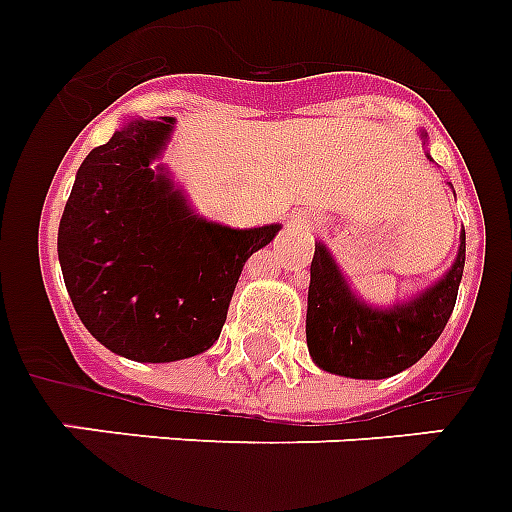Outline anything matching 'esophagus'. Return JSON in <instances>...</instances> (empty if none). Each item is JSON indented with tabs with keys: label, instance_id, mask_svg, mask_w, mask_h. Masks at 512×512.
Masks as SVG:
<instances>
[{
	"label": "esophagus",
	"instance_id": "obj_1",
	"mask_svg": "<svg viewBox=\"0 0 512 512\" xmlns=\"http://www.w3.org/2000/svg\"><path fill=\"white\" fill-rule=\"evenodd\" d=\"M293 227H301V230H304V227H312V219H309V216H304V214L293 216Z\"/></svg>",
	"mask_w": 512,
	"mask_h": 512
}]
</instances>
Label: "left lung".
<instances>
[{
  "mask_svg": "<svg viewBox=\"0 0 512 512\" xmlns=\"http://www.w3.org/2000/svg\"><path fill=\"white\" fill-rule=\"evenodd\" d=\"M423 142L428 134L420 132ZM465 269V232L452 267L407 301L372 306L357 296L325 243H314L306 298V346L320 370L357 380H383L407 370L439 341L455 309Z\"/></svg>",
  "mask_w": 512,
  "mask_h": 512,
  "instance_id": "left-lung-1",
  "label": "left lung"
}]
</instances>
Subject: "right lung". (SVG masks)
I'll list each match as a JSON object with an SVG mask.
<instances>
[{"instance_id":"1","label":"right lung","mask_w":512,"mask_h":512,"mask_svg":"<svg viewBox=\"0 0 512 512\" xmlns=\"http://www.w3.org/2000/svg\"><path fill=\"white\" fill-rule=\"evenodd\" d=\"M174 118L129 116L76 171L57 230L65 288L118 357L177 362L219 341L245 261L282 224L235 230L195 214L158 163Z\"/></svg>"}]
</instances>
